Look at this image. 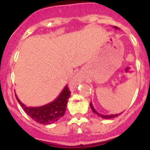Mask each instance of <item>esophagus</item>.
I'll use <instances>...</instances> for the list:
<instances>
[{"label": "esophagus", "instance_id": "34e87169", "mask_svg": "<svg viewBox=\"0 0 150 150\" xmlns=\"http://www.w3.org/2000/svg\"><path fill=\"white\" fill-rule=\"evenodd\" d=\"M79 82V78L78 77V76H75V77L73 78L72 80H71V84L72 85H77L78 83Z\"/></svg>", "mask_w": 150, "mask_h": 150}]
</instances>
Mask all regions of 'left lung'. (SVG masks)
Wrapping results in <instances>:
<instances>
[{
	"label": "left lung",
	"instance_id": "1",
	"mask_svg": "<svg viewBox=\"0 0 150 150\" xmlns=\"http://www.w3.org/2000/svg\"><path fill=\"white\" fill-rule=\"evenodd\" d=\"M114 29H118V28L116 26H114ZM90 107H91L92 110H93V113H95L96 114H97L98 116H100V117H102V118H104V119H110V118H113V117H117L119 115V114H121V113H120V114H109V115H103V114H100L99 112H97L96 110L94 109L93 106V103H90Z\"/></svg>",
	"mask_w": 150,
	"mask_h": 150
}]
</instances>
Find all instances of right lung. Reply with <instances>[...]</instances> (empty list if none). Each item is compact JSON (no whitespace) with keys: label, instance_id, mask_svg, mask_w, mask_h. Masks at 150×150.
Listing matches in <instances>:
<instances>
[{"label":"right lung","instance_id":"add662e5","mask_svg":"<svg viewBox=\"0 0 150 150\" xmlns=\"http://www.w3.org/2000/svg\"><path fill=\"white\" fill-rule=\"evenodd\" d=\"M70 95L71 92L67 85L60 95L54 101L38 107H27L21 102V100L16 95L15 97L25 112L33 120L40 124L50 125L56 122L61 117L64 116L67 107V103Z\"/></svg>","mask_w":150,"mask_h":150}]
</instances>
